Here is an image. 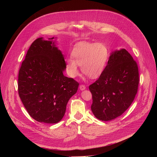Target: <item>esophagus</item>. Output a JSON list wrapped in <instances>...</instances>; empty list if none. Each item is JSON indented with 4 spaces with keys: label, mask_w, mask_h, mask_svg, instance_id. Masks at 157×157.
Segmentation results:
<instances>
[{
    "label": "esophagus",
    "mask_w": 157,
    "mask_h": 157,
    "mask_svg": "<svg viewBox=\"0 0 157 157\" xmlns=\"http://www.w3.org/2000/svg\"><path fill=\"white\" fill-rule=\"evenodd\" d=\"M79 89L81 91H83V90H84V89H86V86L84 85H80Z\"/></svg>",
    "instance_id": "1"
}]
</instances>
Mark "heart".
<instances>
[{"mask_svg":"<svg viewBox=\"0 0 157 157\" xmlns=\"http://www.w3.org/2000/svg\"><path fill=\"white\" fill-rule=\"evenodd\" d=\"M109 57V50L104 44L80 42L71 52L72 58L65 59L67 72L70 77H76L79 66L82 73L91 79L98 78L105 68Z\"/></svg>","mask_w":157,"mask_h":157,"instance_id":"b5f03b06","label":"heart"}]
</instances>
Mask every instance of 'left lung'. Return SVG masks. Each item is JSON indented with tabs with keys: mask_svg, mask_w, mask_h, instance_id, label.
Segmentation results:
<instances>
[{
	"mask_svg": "<svg viewBox=\"0 0 157 157\" xmlns=\"http://www.w3.org/2000/svg\"><path fill=\"white\" fill-rule=\"evenodd\" d=\"M139 83L137 64L130 54L124 48L112 52L103 73L89 87L93 114L102 121L121 116L133 101Z\"/></svg>",
	"mask_w": 157,
	"mask_h": 157,
	"instance_id": "obj_1",
	"label": "left lung"
}]
</instances>
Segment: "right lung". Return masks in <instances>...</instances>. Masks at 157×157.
I'll return each mask as SVG.
<instances>
[{"instance_id":"obj_1","label":"right lung","mask_w":157,"mask_h":157,"mask_svg":"<svg viewBox=\"0 0 157 157\" xmlns=\"http://www.w3.org/2000/svg\"><path fill=\"white\" fill-rule=\"evenodd\" d=\"M54 37L35 40L19 70L18 91L29 115L35 121L56 124L66 105L76 93L79 83L63 75L66 64Z\"/></svg>"}]
</instances>
